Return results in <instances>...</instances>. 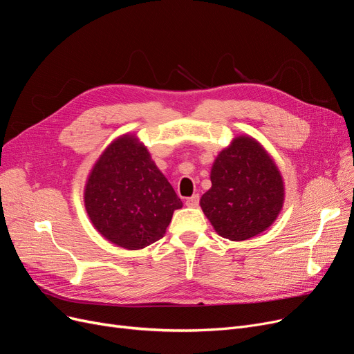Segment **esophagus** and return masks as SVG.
<instances>
[{
  "mask_svg": "<svg viewBox=\"0 0 354 354\" xmlns=\"http://www.w3.org/2000/svg\"><path fill=\"white\" fill-rule=\"evenodd\" d=\"M187 207H191V208H196L199 205V195H192L191 198L187 199Z\"/></svg>",
  "mask_w": 354,
  "mask_h": 354,
  "instance_id": "1",
  "label": "esophagus"
}]
</instances>
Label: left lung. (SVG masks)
<instances>
[{
    "label": "left lung",
    "mask_w": 354,
    "mask_h": 354,
    "mask_svg": "<svg viewBox=\"0 0 354 354\" xmlns=\"http://www.w3.org/2000/svg\"><path fill=\"white\" fill-rule=\"evenodd\" d=\"M211 183L199 204L224 239L243 241L254 237L270 227L282 209L281 172L249 136L236 137L220 151L211 169Z\"/></svg>",
    "instance_id": "8db88e82"
}]
</instances>
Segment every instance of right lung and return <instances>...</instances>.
Here are the masks:
<instances>
[{"label": "right lung", "mask_w": 354, "mask_h": 354, "mask_svg": "<svg viewBox=\"0 0 354 354\" xmlns=\"http://www.w3.org/2000/svg\"><path fill=\"white\" fill-rule=\"evenodd\" d=\"M85 208L98 232L129 250L163 237L182 201L134 136L111 143L92 167Z\"/></svg>", "instance_id": "add662e5"}]
</instances>
